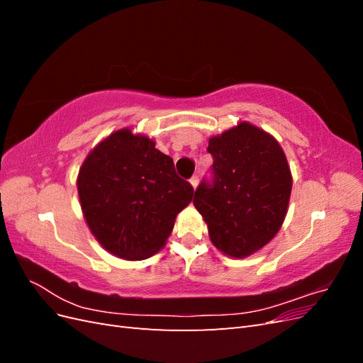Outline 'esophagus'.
<instances>
[{
    "label": "esophagus",
    "mask_w": 363,
    "mask_h": 363,
    "mask_svg": "<svg viewBox=\"0 0 363 363\" xmlns=\"http://www.w3.org/2000/svg\"><path fill=\"white\" fill-rule=\"evenodd\" d=\"M191 184H192V188L195 189L196 188V186H199V183H200V179H199V175H192V177H191Z\"/></svg>",
    "instance_id": "1"
}]
</instances>
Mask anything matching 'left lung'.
Wrapping results in <instances>:
<instances>
[{"label": "left lung", "mask_w": 363, "mask_h": 363, "mask_svg": "<svg viewBox=\"0 0 363 363\" xmlns=\"http://www.w3.org/2000/svg\"><path fill=\"white\" fill-rule=\"evenodd\" d=\"M212 182L203 180L194 206L212 244L242 259L277 235L288 212L292 175L279 142L250 123L208 139Z\"/></svg>", "instance_id": "8db88e82"}]
</instances>
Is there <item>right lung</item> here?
Returning a JSON list of instances; mask_svg holds the SVG:
<instances>
[{
    "instance_id": "add662e5",
    "label": "right lung",
    "mask_w": 363,
    "mask_h": 363,
    "mask_svg": "<svg viewBox=\"0 0 363 363\" xmlns=\"http://www.w3.org/2000/svg\"><path fill=\"white\" fill-rule=\"evenodd\" d=\"M77 189L87 227L104 250L127 260L157 252L194 188L156 142L118 130L84 159Z\"/></svg>"
}]
</instances>
